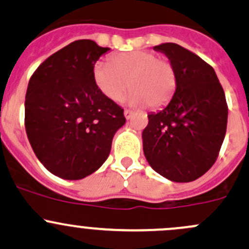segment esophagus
<instances>
[{"instance_id": "obj_1", "label": "esophagus", "mask_w": 249, "mask_h": 249, "mask_svg": "<svg viewBox=\"0 0 249 249\" xmlns=\"http://www.w3.org/2000/svg\"><path fill=\"white\" fill-rule=\"evenodd\" d=\"M124 115L126 119H130L132 117V110L131 109H125L124 110Z\"/></svg>"}]
</instances>
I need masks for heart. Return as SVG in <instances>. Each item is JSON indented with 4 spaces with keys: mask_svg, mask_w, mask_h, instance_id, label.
<instances>
[{
    "mask_svg": "<svg viewBox=\"0 0 249 249\" xmlns=\"http://www.w3.org/2000/svg\"><path fill=\"white\" fill-rule=\"evenodd\" d=\"M92 79L110 101H120L129 87L130 105L158 108L171 100L178 78L171 60L148 50H134L113 54L109 62H95Z\"/></svg>",
    "mask_w": 249,
    "mask_h": 249,
    "instance_id": "heart-1",
    "label": "heart"
}]
</instances>
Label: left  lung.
<instances>
[{
  "label": "left lung",
  "instance_id": "left-lung-1",
  "mask_svg": "<svg viewBox=\"0 0 249 249\" xmlns=\"http://www.w3.org/2000/svg\"><path fill=\"white\" fill-rule=\"evenodd\" d=\"M171 60L177 88L170 104L148 114L142 132L150 166L173 182H192L212 167L224 141L228 105L211 65L176 43L155 46Z\"/></svg>",
  "mask_w": 249,
  "mask_h": 249
}]
</instances>
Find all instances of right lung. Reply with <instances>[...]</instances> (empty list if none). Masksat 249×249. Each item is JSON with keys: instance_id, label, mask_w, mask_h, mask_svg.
I'll use <instances>...</instances> for the list:
<instances>
[{"instance_id": "1", "label": "right lung", "mask_w": 249, "mask_h": 249, "mask_svg": "<svg viewBox=\"0 0 249 249\" xmlns=\"http://www.w3.org/2000/svg\"><path fill=\"white\" fill-rule=\"evenodd\" d=\"M109 48L79 39L44 60L30 78L25 129L44 167L64 179H82L108 158L124 109L95 85L92 67Z\"/></svg>"}]
</instances>
